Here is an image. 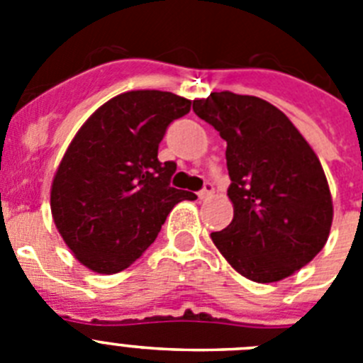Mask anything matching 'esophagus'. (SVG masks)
Masks as SVG:
<instances>
[{"label": "esophagus", "mask_w": 363, "mask_h": 363, "mask_svg": "<svg viewBox=\"0 0 363 363\" xmlns=\"http://www.w3.org/2000/svg\"><path fill=\"white\" fill-rule=\"evenodd\" d=\"M214 194V185L213 184H205V187L198 192V198L200 200H209L211 196Z\"/></svg>", "instance_id": "esophagus-1"}]
</instances>
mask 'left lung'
Segmentation results:
<instances>
[{"label":"left lung","mask_w":363,"mask_h":363,"mask_svg":"<svg viewBox=\"0 0 363 363\" xmlns=\"http://www.w3.org/2000/svg\"><path fill=\"white\" fill-rule=\"evenodd\" d=\"M192 111L227 142L234 216L211 234L214 245L258 284L294 274L331 233L333 198L316 152L280 108L256 96L211 92Z\"/></svg>","instance_id":"1"}]
</instances>
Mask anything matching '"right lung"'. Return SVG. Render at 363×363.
<instances>
[{"label":"right lung","mask_w":363,"mask_h":363,"mask_svg":"<svg viewBox=\"0 0 363 363\" xmlns=\"http://www.w3.org/2000/svg\"><path fill=\"white\" fill-rule=\"evenodd\" d=\"M191 104L172 92H123L96 108L72 138L54 174L50 211L86 269H127L156 240L172 207L196 198L171 187L176 163L158 160L167 127Z\"/></svg>","instance_id":"1"}]
</instances>
